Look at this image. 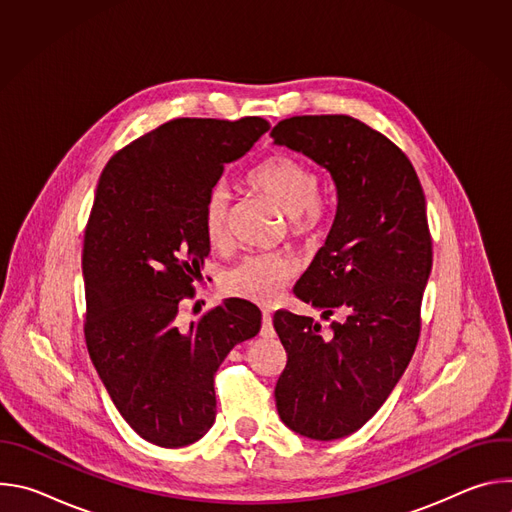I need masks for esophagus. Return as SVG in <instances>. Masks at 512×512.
<instances>
[{"label":"esophagus","instance_id":"esophagus-1","mask_svg":"<svg viewBox=\"0 0 512 512\" xmlns=\"http://www.w3.org/2000/svg\"><path fill=\"white\" fill-rule=\"evenodd\" d=\"M275 332H273V320H271V314L267 310H263V324H261V336L265 338H271Z\"/></svg>","mask_w":512,"mask_h":512}]
</instances>
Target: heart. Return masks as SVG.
<instances>
[{"label":"heart","mask_w":512,"mask_h":512,"mask_svg":"<svg viewBox=\"0 0 512 512\" xmlns=\"http://www.w3.org/2000/svg\"><path fill=\"white\" fill-rule=\"evenodd\" d=\"M247 182L271 198L285 214L289 233L300 239L320 237L332 218L328 200L318 194L320 176L302 160L273 154L259 162ZM231 192L225 184H214L202 202V233L212 249H221L229 237ZM298 275V263L287 253H257L243 257L223 275V289L229 296L255 304L275 302L285 285Z\"/></svg>","instance_id":"b5f03b06"}]
</instances>
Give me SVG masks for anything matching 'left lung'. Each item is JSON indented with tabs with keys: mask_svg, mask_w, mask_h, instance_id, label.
<instances>
[{
	"mask_svg": "<svg viewBox=\"0 0 512 512\" xmlns=\"http://www.w3.org/2000/svg\"><path fill=\"white\" fill-rule=\"evenodd\" d=\"M271 137L324 166L338 194L324 247L296 283L298 300L330 322L277 310L287 352L275 385L281 421L312 440L360 429L387 401L415 352L431 271L421 182L397 145L348 115H298Z\"/></svg>",
	"mask_w": 512,
	"mask_h": 512,
	"instance_id": "left-lung-1",
	"label": "left lung"
}]
</instances>
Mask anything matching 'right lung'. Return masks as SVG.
Listing matches in <instances>:
<instances>
[{
	"mask_svg": "<svg viewBox=\"0 0 512 512\" xmlns=\"http://www.w3.org/2000/svg\"><path fill=\"white\" fill-rule=\"evenodd\" d=\"M269 129L261 117L172 119L105 166L85 229V340L115 407L145 442L182 448L216 417L214 375L261 328L255 304L229 298L182 326L210 251L202 202L225 164Z\"/></svg>",
	"mask_w": 512,
	"mask_h": 512,
	"instance_id": "add662e5",
	"label": "right lung"
}]
</instances>
